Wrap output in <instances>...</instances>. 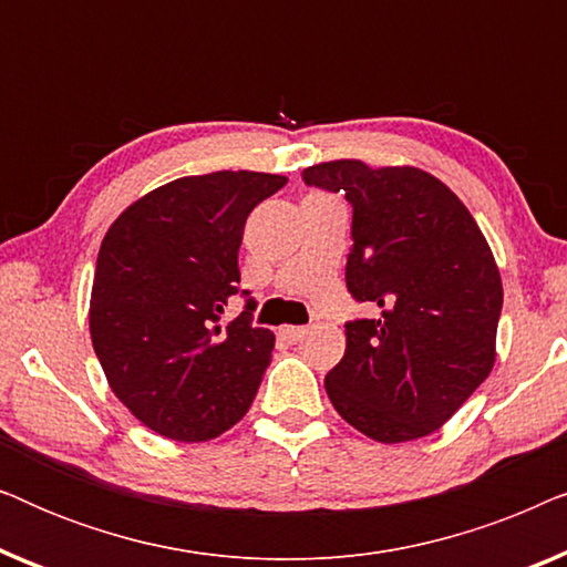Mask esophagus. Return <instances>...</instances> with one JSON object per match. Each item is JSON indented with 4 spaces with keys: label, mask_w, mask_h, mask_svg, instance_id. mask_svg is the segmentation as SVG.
I'll use <instances>...</instances> for the list:
<instances>
[{
    "label": "esophagus",
    "mask_w": 567,
    "mask_h": 567,
    "mask_svg": "<svg viewBox=\"0 0 567 567\" xmlns=\"http://www.w3.org/2000/svg\"><path fill=\"white\" fill-rule=\"evenodd\" d=\"M307 332H309L307 328H297V324H284V328L278 330V336H281L286 343H299V340L305 338Z\"/></svg>",
    "instance_id": "obj_1"
}]
</instances>
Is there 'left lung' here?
<instances>
[{"label":"left lung","mask_w":567,"mask_h":567,"mask_svg":"<svg viewBox=\"0 0 567 567\" xmlns=\"http://www.w3.org/2000/svg\"><path fill=\"white\" fill-rule=\"evenodd\" d=\"M301 181L346 193V286L374 309L346 322V353L324 377L332 408L382 444L429 436L493 369L503 286L491 247L467 206L417 167L338 159Z\"/></svg>","instance_id":"1"}]
</instances>
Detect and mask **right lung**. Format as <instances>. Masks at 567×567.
Masks as SVG:
<instances>
[{
  "label": "right lung",
  "mask_w": 567,
  "mask_h": 567,
  "mask_svg": "<svg viewBox=\"0 0 567 567\" xmlns=\"http://www.w3.org/2000/svg\"><path fill=\"white\" fill-rule=\"evenodd\" d=\"M284 175L221 169L177 177L128 206L100 245L90 336L107 384L146 429L208 441L250 410L274 353L239 289L247 216ZM246 309L218 322L231 296Z\"/></svg>",
  "instance_id": "add662e5"
}]
</instances>
